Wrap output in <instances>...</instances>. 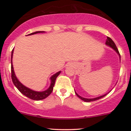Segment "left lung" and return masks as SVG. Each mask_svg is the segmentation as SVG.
<instances>
[{"label":"left lung","instance_id":"8db88e82","mask_svg":"<svg viewBox=\"0 0 131 131\" xmlns=\"http://www.w3.org/2000/svg\"><path fill=\"white\" fill-rule=\"evenodd\" d=\"M105 44L106 45V46L110 47L111 48H112L117 53H118V55H119V60L120 61H121V56H120V54L119 53V51L118 50V49H117L116 46L115 42H114L113 41V40L111 38H110V37H107V39H106V42H105ZM75 92V91H74ZM109 92L106 93V94H105L104 95H101V96H99V97H95V98H93V99H86V98H84V97H82L81 96L79 95H78L77 93L75 92V94H76V95L78 96V97H79V99H81V100H83V101H84L85 102H93V101H95V100H99V99L103 98V97H105V95H106L108 94Z\"/></svg>","mask_w":131,"mask_h":131}]
</instances>
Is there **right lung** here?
Instances as JSON below:
<instances>
[{
	"instance_id": "obj_1",
	"label": "right lung",
	"mask_w": 131,
	"mask_h": 131,
	"mask_svg": "<svg viewBox=\"0 0 131 131\" xmlns=\"http://www.w3.org/2000/svg\"><path fill=\"white\" fill-rule=\"evenodd\" d=\"M43 32H45L44 31H36V32H34L28 34V36L33 35V34H37V33H43ZM13 50H14V49H13L12 51V55H11L12 79L13 84H14L16 88L19 90V91L20 92L21 94H23L24 95L26 96V97H28V98L32 99V100H40L47 98V97L48 96L52 93V92L53 91V89L54 85H55V80H56L57 78L58 77V75L60 74L61 71L57 72V73H55V74H54L53 75H52V76H51L50 78V85L47 89L46 90V91H42V92L33 91V90L31 89L27 88V87L25 86V85H24L22 83H21V82H19V81L18 79V78H16L15 74V71H14V70H13V63H12Z\"/></svg>"
}]
</instances>
